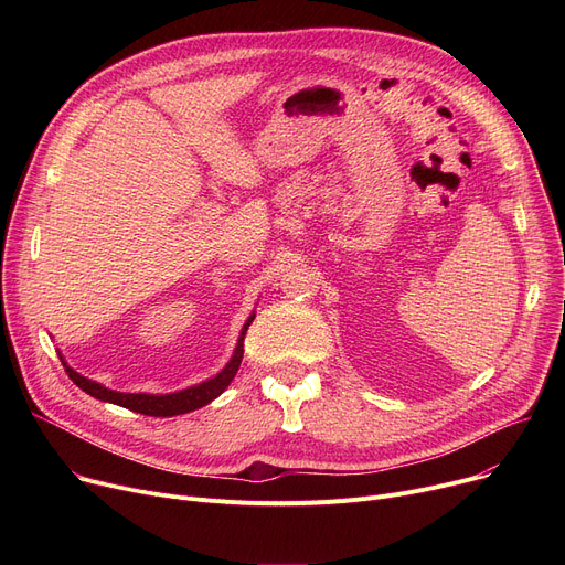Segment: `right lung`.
Masks as SVG:
<instances>
[{
	"label": "right lung",
	"instance_id": "1",
	"mask_svg": "<svg viewBox=\"0 0 565 565\" xmlns=\"http://www.w3.org/2000/svg\"><path fill=\"white\" fill-rule=\"evenodd\" d=\"M254 316L256 313H252L247 318V322L243 324V332H241V339H237V345L233 350V358L228 360V364L215 377L205 380L201 384H194V387L173 392V394H126V392H114V390L103 387V384L96 382V380H88V377L79 375L66 362H62V364L66 366L68 377L77 384L82 392H86L88 396H94V398L105 401V403L128 407L132 412L146 414V417H175V414H185V412H192V409H199V407L207 405V403L215 401L228 387L231 380L237 373V369H241L243 352H245V334H247V328L252 324ZM58 360H62V358H58Z\"/></svg>",
	"mask_w": 565,
	"mask_h": 565
}]
</instances>
